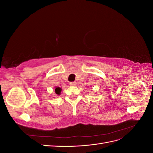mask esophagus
Returning <instances> with one entry per match:
<instances>
[{
    "instance_id": "1",
    "label": "esophagus",
    "mask_w": 153,
    "mask_h": 153,
    "mask_svg": "<svg viewBox=\"0 0 153 153\" xmlns=\"http://www.w3.org/2000/svg\"><path fill=\"white\" fill-rule=\"evenodd\" d=\"M69 85H71V86H75L76 85V83L75 82H71L69 83Z\"/></svg>"
}]
</instances>
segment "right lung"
<instances>
[{
    "mask_svg": "<svg viewBox=\"0 0 153 153\" xmlns=\"http://www.w3.org/2000/svg\"><path fill=\"white\" fill-rule=\"evenodd\" d=\"M55 93L59 95L60 94H61V89L60 87H56V88H55Z\"/></svg>",
    "mask_w": 153,
    "mask_h": 153,
    "instance_id": "add662e5",
    "label": "right lung"
}]
</instances>
